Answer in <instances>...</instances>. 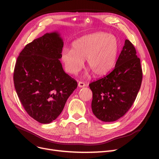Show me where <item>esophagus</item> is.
I'll list each match as a JSON object with an SVG mask.
<instances>
[{
    "label": "esophagus",
    "mask_w": 159,
    "mask_h": 159,
    "mask_svg": "<svg viewBox=\"0 0 159 159\" xmlns=\"http://www.w3.org/2000/svg\"><path fill=\"white\" fill-rule=\"evenodd\" d=\"M78 86L80 88H83L84 86H85V84L83 81H79L78 82Z\"/></svg>",
    "instance_id": "1"
}]
</instances>
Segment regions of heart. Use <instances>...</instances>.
I'll list each match as a JSON object with an SVG mask.
<instances>
[{
  "label": "heart",
  "mask_w": 159,
  "mask_h": 159,
  "mask_svg": "<svg viewBox=\"0 0 159 159\" xmlns=\"http://www.w3.org/2000/svg\"><path fill=\"white\" fill-rule=\"evenodd\" d=\"M119 51V43L113 35L105 32L91 34L74 41L71 49L65 48L61 52L64 70L75 75L85 64L95 75L109 72L115 64Z\"/></svg>",
  "instance_id": "1"
}]
</instances>
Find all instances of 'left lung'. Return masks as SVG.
Instances as JSON below:
<instances>
[{"label":"left lung","mask_w":159,"mask_h":159,"mask_svg":"<svg viewBox=\"0 0 159 159\" xmlns=\"http://www.w3.org/2000/svg\"><path fill=\"white\" fill-rule=\"evenodd\" d=\"M142 80L140 58L134 45L126 40L113 70L89 84L93 92L91 109L95 116L104 122L124 116L135 101Z\"/></svg>","instance_id":"1"}]
</instances>
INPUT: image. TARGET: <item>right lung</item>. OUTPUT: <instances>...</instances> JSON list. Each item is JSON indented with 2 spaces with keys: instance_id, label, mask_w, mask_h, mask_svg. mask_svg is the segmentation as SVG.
<instances>
[{
  "instance_id": "obj_1",
  "label": "right lung",
  "mask_w": 159,
  "mask_h": 159,
  "mask_svg": "<svg viewBox=\"0 0 159 159\" xmlns=\"http://www.w3.org/2000/svg\"><path fill=\"white\" fill-rule=\"evenodd\" d=\"M63 46L58 34L46 33L25 46L14 67L18 97L27 113L41 123H50L58 117L78 87L59 60Z\"/></svg>"
}]
</instances>
